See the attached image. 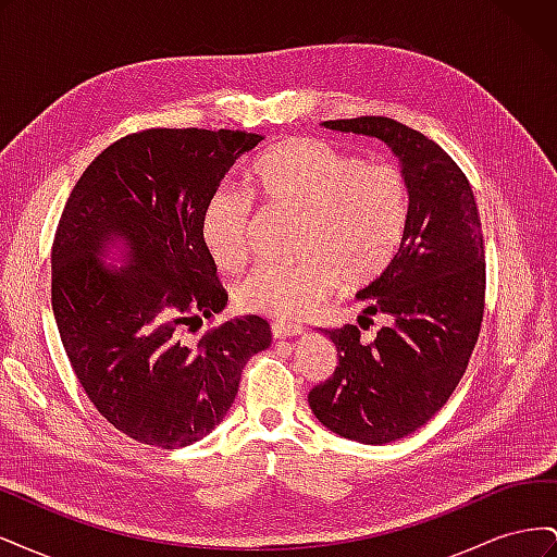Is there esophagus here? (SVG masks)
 <instances>
[{"mask_svg": "<svg viewBox=\"0 0 557 557\" xmlns=\"http://www.w3.org/2000/svg\"><path fill=\"white\" fill-rule=\"evenodd\" d=\"M307 327L305 325H297V323H274L272 325V334L274 339H285V336H299L305 334Z\"/></svg>", "mask_w": 557, "mask_h": 557, "instance_id": "obj_1", "label": "esophagus"}]
</instances>
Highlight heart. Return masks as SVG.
<instances>
[{
	"label": "heart",
	"mask_w": 557,
	"mask_h": 557,
	"mask_svg": "<svg viewBox=\"0 0 557 557\" xmlns=\"http://www.w3.org/2000/svg\"><path fill=\"white\" fill-rule=\"evenodd\" d=\"M252 188L274 211L297 213L290 264H264L239 278L232 299L242 311L301 318L334 285L358 290L391 267L409 221L407 176L395 164L367 162L332 141L288 139L256 162ZM256 207L248 195L221 190L201 215V242L221 269L248 262Z\"/></svg>",
	"instance_id": "obj_1"
}]
</instances>
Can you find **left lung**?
I'll use <instances>...</instances> for the list:
<instances>
[{
    "instance_id": "8db88e82",
    "label": "left lung",
    "mask_w": 557,
    "mask_h": 557,
    "mask_svg": "<svg viewBox=\"0 0 557 557\" xmlns=\"http://www.w3.org/2000/svg\"><path fill=\"white\" fill-rule=\"evenodd\" d=\"M391 146L409 185V221L383 276L360 299L391 323L372 342L367 320L327 332L334 374L309 393L315 418L362 444L401 440L440 411L458 387L485 311V258L474 190L446 150L385 115L325 121ZM374 323V320H372Z\"/></svg>"
}]
</instances>
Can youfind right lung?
I'll use <instances>...</instances> for the list:
<instances>
[{
  "mask_svg": "<svg viewBox=\"0 0 557 557\" xmlns=\"http://www.w3.org/2000/svg\"><path fill=\"white\" fill-rule=\"evenodd\" d=\"M260 141L242 129L127 134L88 164L62 209L50 252L60 339L95 409L134 442L201 440L230 411L248 358L272 344L260 315L188 339L227 305L201 215L230 166ZM113 236L133 248L125 270L96 260Z\"/></svg>",
  "mask_w": 557,
  "mask_h": 557,
  "instance_id": "1",
  "label": "right lung"
}]
</instances>
